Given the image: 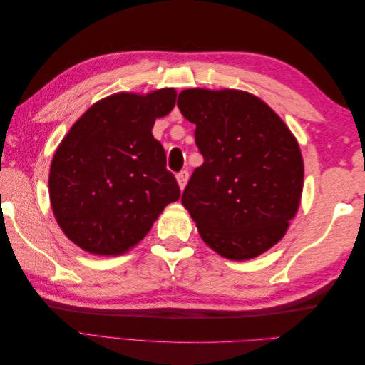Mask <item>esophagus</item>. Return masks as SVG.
I'll list each match as a JSON object with an SVG mask.
<instances>
[{
    "label": "esophagus",
    "mask_w": 365,
    "mask_h": 365,
    "mask_svg": "<svg viewBox=\"0 0 365 365\" xmlns=\"http://www.w3.org/2000/svg\"><path fill=\"white\" fill-rule=\"evenodd\" d=\"M176 180H178V184H180V189L182 190L187 181H189V170H181L176 173Z\"/></svg>",
    "instance_id": "34e87169"
}]
</instances>
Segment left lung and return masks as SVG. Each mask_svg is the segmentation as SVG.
I'll use <instances>...</instances> for the list:
<instances>
[{"mask_svg":"<svg viewBox=\"0 0 365 365\" xmlns=\"http://www.w3.org/2000/svg\"><path fill=\"white\" fill-rule=\"evenodd\" d=\"M176 105L196 125L204 157L182 205L220 256H260L284 236L300 205L304 168L297 140L267 103L245 91L192 88Z\"/></svg>","mask_w":365,"mask_h":365,"instance_id":"left-lung-1","label":"left lung"}]
</instances>
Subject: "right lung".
Wrapping results in <instances>:
<instances>
[{
    "instance_id": "add662e5",
    "label": "right lung",
    "mask_w": 365,
    "mask_h": 365,
    "mask_svg": "<svg viewBox=\"0 0 365 365\" xmlns=\"http://www.w3.org/2000/svg\"><path fill=\"white\" fill-rule=\"evenodd\" d=\"M173 88L102 98L76 121L54 153L48 189L54 217L82 250L117 256L137 245L163 208L180 200L165 152L153 138Z\"/></svg>"
}]
</instances>
